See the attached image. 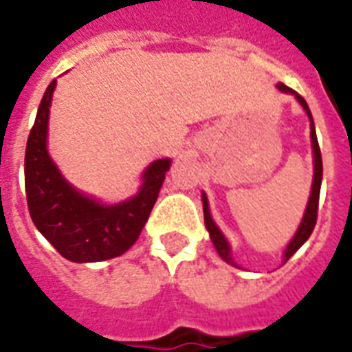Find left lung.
Returning a JSON list of instances; mask_svg holds the SVG:
<instances>
[{
  "label": "left lung",
  "mask_w": 352,
  "mask_h": 352,
  "mask_svg": "<svg viewBox=\"0 0 352 352\" xmlns=\"http://www.w3.org/2000/svg\"><path fill=\"white\" fill-rule=\"evenodd\" d=\"M277 88L283 90V92L294 94L296 100L300 101V103H302V107L305 109V113H307V116H309V120H311V143H313V154H315V177H313V186H311L309 204H307V209H305V214H303V221L302 224H300V228H298L296 236L292 237V241L288 243L287 251H285V260H288L296 251H298V249H300V247H302L303 243H305V241H307V237L311 236V232H313L315 224H317L318 196H320V181H322V156H320V146H318L317 133H315V126H313V116H311V111L309 107H307L305 100H303L300 94L294 92L292 88H288L287 85H283V82H279ZM204 219H206V226L207 230H209V236H211V241H213L217 252L221 254L222 260H226L228 264H234L232 254H230L228 243H226V239H224V236L221 234V230L214 226L213 219H211V213H209V206H207L206 196H204Z\"/></svg>",
  "instance_id": "obj_1"
}]
</instances>
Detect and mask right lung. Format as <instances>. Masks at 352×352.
Wrapping results in <instances>:
<instances>
[{
	"mask_svg": "<svg viewBox=\"0 0 352 352\" xmlns=\"http://www.w3.org/2000/svg\"><path fill=\"white\" fill-rule=\"evenodd\" d=\"M56 80H52L39 103L30 131L24 160V181L30 217L64 258L72 262H101L130 249L153 211L168 158L153 162L138 196L116 206H101L65 183L47 153L49 107Z\"/></svg>",
	"mask_w": 352,
	"mask_h": 352,
	"instance_id": "add662e5",
	"label": "right lung"
}]
</instances>
